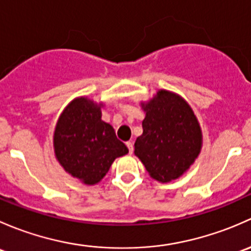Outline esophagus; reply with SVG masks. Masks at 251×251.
<instances>
[{
	"label": "esophagus",
	"mask_w": 251,
	"mask_h": 251,
	"mask_svg": "<svg viewBox=\"0 0 251 251\" xmlns=\"http://www.w3.org/2000/svg\"><path fill=\"white\" fill-rule=\"evenodd\" d=\"M126 146H128L129 153H133V151H134V145H133V143H131V141H128V143H126Z\"/></svg>",
	"instance_id": "1"
}]
</instances>
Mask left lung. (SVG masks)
<instances>
[{
	"label": "left lung",
	"mask_w": 251,
	"mask_h": 251,
	"mask_svg": "<svg viewBox=\"0 0 251 251\" xmlns=\"http://www.w3.org/2000/svg\"><path fill=\"white\" fill-rule=\"evenodd\" d=\"M141 107L146 113L144 131L134 144V153L157 181L177 179L202 149V130L195 112L180 95L164 89L141 102Z\"/></svg>",
	"instance_id": "8db88e82"
}]
</instances>
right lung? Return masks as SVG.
Masks as SVG:
<instances>
[{
	"label": "right lung",
	"instance_id": "right-lung-1",
	"mask_svg": "<svg viewBox=\"0 0 251 251\" xmlns=\"http://www.w3.org/2000/svg\"><path fill=\"white\" fill-rule=\"evenodd\" d=\"M101 102L76 98L63 111L54 131L56 159L86 185L101 181L113 161L128 153L112 126L101 120Z\"/></svg>",
	"mask_w": 251,
	"mask_h": 251
}]
</instances>
